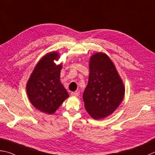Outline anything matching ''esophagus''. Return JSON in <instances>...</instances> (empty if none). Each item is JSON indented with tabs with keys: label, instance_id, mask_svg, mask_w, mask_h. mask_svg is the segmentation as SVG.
Listing matches in <instances>:
<instances>
[{
	"label": "esophagus",
	"instance_id": "34e87169",
	"mask_svg": "<svg viewBox=\"0 0 155 155\" xmlns=\"http://www.w3.org/2000/svg\"><path fill=\"white\" fill-rule=\"evenodd\" d=\"M79 91H74V92H71V95L72 96H78L79 95Z\"/></svg>",
	"mask_w": 155,
	"mask_h": 155
}]
</instances>
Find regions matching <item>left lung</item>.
<instances>
[{
	"instance_id": "left-lung-1",
	"label": "left lung",
	"mask_w": 155,
	"mask_h": 155,
	"mask_svg": "<svg viewBox=\"0 0 155 155\" xmlns=\"http://www.w3.org/2000/svg\"><path fill=\"white\" fill-rule=\"evenodd\" d=\"M88 84L83 98L84 107L95 120L110 116L120 105L125 89L117 70L106 54L97 53L89 64Z\"/></svg>"
}]
</instances>
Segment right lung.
<instances>
[{"label":"right lung","instance_id":"1","mask_svg":"<svg viewBox=\"0 0 155 155\" xmlns=\"http://www.w3.org/2000/svg\"><path fill=\"white\" fill-rule=\"evenodd\" d=\"M58 54L50 52L39 60L27 83V93L34 107L44 113L55 112L69 97L60 83L62 64L56 66L54 60L58 59Z\"/></svg>","mask_w":155,"mask_h":155}]
</instances>
